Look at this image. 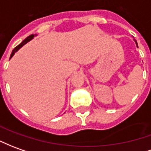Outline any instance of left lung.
<instances>
[{
  "mask_svg": "<svg viewBox=\"0 0 151 151\" xmlns=\"http://www.w3.org/2000/svg\"><path fill=\"white\" fill-rule=\"evenodd\" d=\"M136 42V41H135ZM136 44H137V42H136Z\"/></svg>",
  "mask_w": 151,
  "mask_h": 151,
  "instance_id": "1",
  "label": "left lung"
}]
</instances>
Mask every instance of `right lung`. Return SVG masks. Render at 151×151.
Instances as JSON below:
<instances>
[{
	"instance_id": "1",
	"label": "right lung",
	"mask_w": 151,
	"mask_h": 151,
	"mask_svg": "<svg viewBox=\"0 0 151 151\" xmlns=\"http://www.w3.org/2000/svg\"><path fill=\"white\" fill-rule=\"evenodd\" d=\"M34 36H37V35H34V34H32V35L28 36V37H27V38L24 39V41H23V42H21L20 44L19 45V46H17L16 47H15V48H14V49L13 50H12V53H11V55H10V58H9V59H11V58L13 57V55H14V54H15V52H17L18 50H19V49H20L22 46H24V45H25V44H26V43H27V42H28L29 41H31L32 39L34 37Z\"/></svg>"
}]
</instances>
